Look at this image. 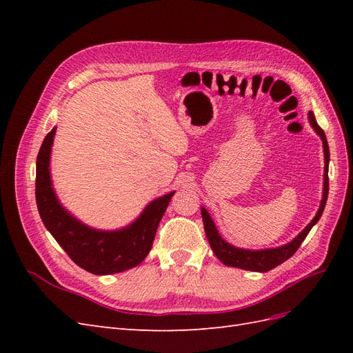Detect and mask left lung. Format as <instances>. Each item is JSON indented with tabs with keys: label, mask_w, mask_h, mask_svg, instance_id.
I'll return each instance as SVG.
<instances>
[{
	"label": "left lung",
	"mask_w": 353,
	"mask_h": 353,
	"mask_svg": "<svg viewBox=\"0 0 353 353\" xmlns=\"http://www.w3.org/2000/svg\"><path fill=\"white\" fill-rule=\"evenodd\" d=\"M309 122H311L312 128L316 131V134L321 137L323 144H324V154H325V169H324V196H323V201L321 206H319V210L315 215V218L311 221V223L299 234V236L283 248L279 249H268V250H244V249H237L232 248L231 244H228L227 241H223L221 239V236L218 234L215 223L210 219V215L208 213V210L205 208H201V218H203V225H205V232L206 237L209 240L210 248L213 250V253L216 254V258L228 266H236V268H241V270H248V271H256V272H266L271 271L275 266H279L280 263L285 262L287 259H290L292 256L297 252V249L301 248V244L303 243V240L306 239V236L311 231V228L315 225V223L321 218L325 203H327V197H328V162H330V150H328V143L324 131L321 130L315 121V116L312 112H309Z\"/></svg>",
	"instance_id": "obj_1"
}]
</instances>
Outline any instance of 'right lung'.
Wrapping results in <instances>:
<instances>
[{
  "label": "right lung",
  "instance_id": "obj_1",
  "mask_svg": "<svg viewBox=\"0 0 353 353\" xmlns=\"http://www.w3.org/2000/svg\"><path fill=\"white\" fill-rule=\"evenodd\" d=\"M56 128L47 134L37 157L35 196L39 216L69 258L85 271L108 275L134 268L150 252L159 222L175 191L145 208L132 225L119 231H97L82 225L60 206L51 187L50 153Z\"/></svg>",
  "mask_w": 353,
  "mask_h": 353
}]
</instances>
